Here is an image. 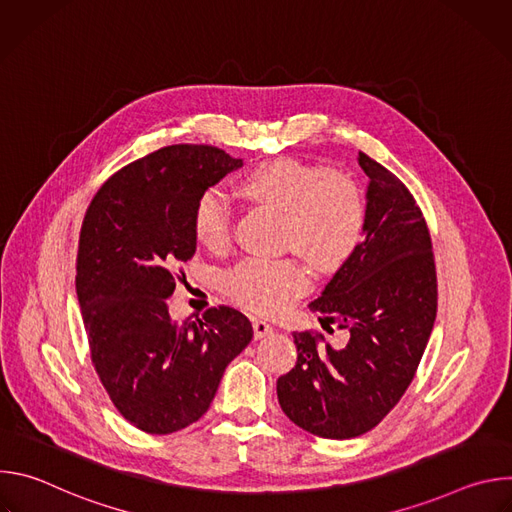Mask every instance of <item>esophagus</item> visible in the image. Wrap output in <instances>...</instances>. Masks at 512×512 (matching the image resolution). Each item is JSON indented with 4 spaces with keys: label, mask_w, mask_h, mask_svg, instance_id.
Segmentation results:
<instances>
[{
    "label": "esophagus",
    "mask_w": 512,
    "mask_h": 512,
    "mask_svg": "<svg viewBox=\"0 0 512 512\" xmlns=\"http://www.w3.org/2000/svg\"><path fill=\"white\" fill-rule=\"evenodd\" d=\"M253 332H255V338L259 340L273 334V326L267 320H253Z\"/></svg>",
    "instance_id": "obj_1"
}]
</instances>
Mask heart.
<instances>
[{
  "label": "heart",
  "instance_id": "b5f03b06",
  "mask_svg": "<svg viewBox=\"0 0 512 512\" xmlns=\"http://www.w3.org/2000/svg\"><path fill=\"white\" fill-rule=\"evenodd\" d=\"M251 200L285 210L283 241L320 271L340 269L358 249L367 227V198L356 180L320 164L275 158L251 168L239 182ZM196 241L223 251L233 235V204L218 186L204 190L192 212ZM306 265L294 257L245 259L227 271L223 287L255 314H277L310 289Z\"/></svg>",
  "mask_w": 512,
  "mask_h": 512
}]
</instances>
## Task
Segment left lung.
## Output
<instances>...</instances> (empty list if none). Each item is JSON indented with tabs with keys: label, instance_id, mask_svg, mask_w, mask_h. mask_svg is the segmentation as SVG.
Listing matches in <instances>:
<instances>
[{
	"label": "left lung",
	"instance_id": "obj_1",
	"mask_svg": "<svg viewBox=\"0 0 512 512\" xmlns=\"http://www.w3.org/2000/svg\"><path fill=\"white\" fill-rule=\"evenodd\" d=\"M369 176L367 227L354 255L310 304L322 326L348 332L342 348L294 332L298 362L277 379L283 413L298 427L350 440L371 431L415 377L437 312L431 237L407 186L358 152Z\"/></svg>",
	"mask_w": 512,
	"mask_h": 512
}]
</instances>
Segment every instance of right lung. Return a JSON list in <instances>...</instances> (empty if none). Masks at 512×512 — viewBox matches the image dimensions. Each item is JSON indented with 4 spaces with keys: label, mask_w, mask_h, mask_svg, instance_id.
<instances>
[{
    "label": "right lung",
    "mask_w": 512,
    "mask_h": 512,
    "mask_svg": "<svg viewBox=\"0 0 512 512\" xmlns=\"http://www.w3.org/2000/svg\"><path fill=\"white\" fill-rule=\"evenodd\" d=\"M241 166L212 145H168L115 172L87 208L75 283L91 360L115 409L145 433L198 421L253 338L229 306L182 324L168 314L180 265L196 251L194 204Z\"/></svg>",
    "instance_id": "1"
}]
</instances>
